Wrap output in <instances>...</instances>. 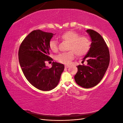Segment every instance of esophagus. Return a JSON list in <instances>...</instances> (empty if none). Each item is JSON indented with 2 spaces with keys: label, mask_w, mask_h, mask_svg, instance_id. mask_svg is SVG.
<instances>
[{
  "label": "esophagus",
  "mask_w": 123,
  "mask_h": 123,
  "mask_svg": "<svg viewBox=\"0 0 123 123\" xmlns=\"http://www.w3.org/2000/svg\"><path fill=\"white\" fill-rule=\"evenodd\" d=\"M69 67V65H65V68H68V67Z\"/></svg>",
  "instance_id": "34e87169"
}]
</instances>
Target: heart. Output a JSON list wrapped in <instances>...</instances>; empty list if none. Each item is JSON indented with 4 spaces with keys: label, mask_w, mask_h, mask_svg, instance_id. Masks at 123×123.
Here are the masks:
<instances>
[{
    "label": "heart",
    "mask_w": 123,
    "mask_h": 123,
    "mask_svg": "<svg viewBox=\"0 0 123 123\" xmlns=\"http://www.w3.org/2000/svg\"><path fill=\"white\" fill-rule=\"evenodd\" d=\"M58 37L61 40L69 43L67 50L66 53H59L55 56L57 62L64 64H68L74 58L75 54L78 57H81L86 54L90 49L91 42L86 35H79L77 32L69 30L62 33ZM50 49L56 52L58 50L57 42L52 39L49 41Z\"/></svg>",
    "instance_id": "1"
}]
</instances>
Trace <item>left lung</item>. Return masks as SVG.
Listing matches in <instances>:
<instances>
[{
	"label": "left lung",
	"instance_id": "obj_1",
	"mask_svg": "<svg viewBox=\"0 0 123 123\" xmlns=\"http://www.w3.org/2000/svg\"><path fill=\"white\" fill-rule=\"evenodd\" d=\"M87 32L92 43L83 62L86 60L88 64L77 66L78 70L74 79L80 87L90 88L98 85L105 75L109 64L110 53L105 41L98 33L90 29Z\"/></svg>",
	"mask_w": 123,
	"mask_h": 123
}]
</instances>
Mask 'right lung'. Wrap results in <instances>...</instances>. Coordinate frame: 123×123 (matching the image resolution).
I'll return each instance as SVG.
<instances>
[{"instance_id":"obj_1","label":"right lung","mask_w":123,"mask_h":123,"mask_svg":"<svg viewBox=\"0 0 123 123\" xmlns=\"http://www.w3.org/2000/svg\"><path fill=\"white\" fill-rule=\"evenodd\" d=\"M53 35L40 30L33 31L23 40L18 51L20 66L25 78L42 91L56 87L64 70V65L56 62H53L51 68L46 66V61L52 59L49 56V43Z\"/></svg>"}]
</instances>
